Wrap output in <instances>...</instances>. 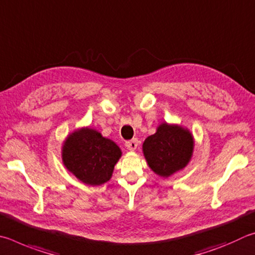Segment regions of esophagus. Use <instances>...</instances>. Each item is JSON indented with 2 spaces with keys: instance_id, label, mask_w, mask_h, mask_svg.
<instances>
[{
  "instance_id": "esophagus-1",
  "label": "esophagus",
  "mask_w": 255,
  "mask_h": 255,
  "mask_svg": "<svg viewBox=\"0 0 255 255\" xmlns=\"http://www.w3.org/2000/svg\"><path fill=\"white\" fill-rule=\"evenodd\" d=\"M125 146H127L128 150L134 151L136 149V146H137V140L133 139V140H130V141H127V142H125Z\"/></svg>"
}]
</instances>
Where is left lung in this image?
I'll use <instances>...</instances> for the list:
<instances>
[{
	"instance_id": "1",
	"label": "left lung",
	"mask_w": 255,
	"mask_h": 255,
	"mask_svg": "<svg viewBox=\"0 0 255 255\" xmlns=\"http://www.w3.org/2000/svg\"><path fill=\"white\" fill-rule=\"evenodd\" d=\"M194 140L189 131L163 123L143 143L149 167L161 177H169L185 168L193 154Z\"/></svg>"
}]
</instances>
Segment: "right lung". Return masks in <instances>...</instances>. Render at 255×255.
<instances>
[{"mask_svg":"<svg viewBox=\"0 0 255 255\" xmlns=\"http://www.w3.org/2000/svg\"><path fill=\"white\" fill-rule=\"evenodd\" d=\"M121 150L92 128H80L66 140L62 161L66 168L84 184L98 186L109 181Z\"/></svg>","mask_w":255,"mask_h":255,"instance_id":"1","label":"right lung"}]
</instances>
